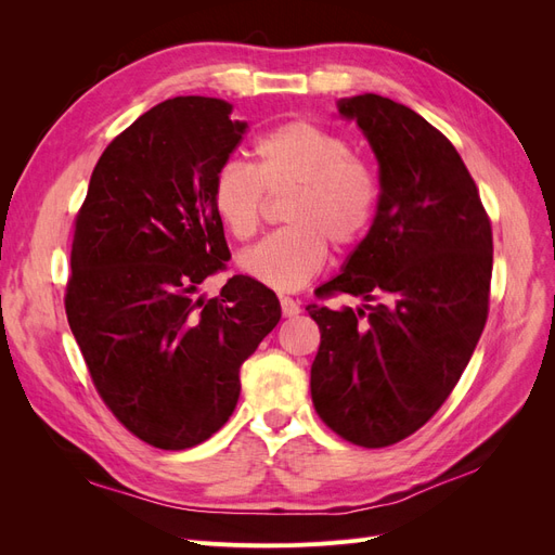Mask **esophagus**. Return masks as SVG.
<instances>
[{"instance_id":"34e87169","label":"esophagus","mask_w":555,"mask_h":555,"mask_svg":"<svg viewBox=\"0 0 555 555\" xmlns=\"http://www.w3.org/2000/svg\"><path fill=\"white\" fill-rule=\"evenodd\" d=\"M280 308L284 317H296L300 312V304L289 296H280Z\"/></svg>"}]
</instances>
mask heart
Returning <instances> with one entry per match:
<instances>
[{
	"label": "heart",
	"mask_w": 555,
	"mask_h": 555,
	"mask_svg": "<svg viewBox=\"0 0 555 555\" xmlns=\"http://www.w3.org/2000/svg\"><path fill=\"white\" fill-rule=\"evenodd\" d=\"M255 169L224 162L212 176L210 201L224 229L247 243L259 233L268 194L292 192L284 227L243 255L247 275L278 292H296L322 271L328 243L349 249L375 220L379 182L363 157L331 129L292 120L255 143Z\"/></svg>",
	"instance_id": "heart-1"
}]
</instances>
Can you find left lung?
Listing matches in <instances>:
<instances>
[{
	"label": "left lung",
	"mask_w": 555,
	"mask_h": 555,
	"mask_svg": "<svg viewBox=\"0 0 555 555\" xmlns=\"http://www.w3.org/2000/svg\"><path fill=\"white\" fill-rule=\"evenodd\" d=\"M338 111L371 143L382 192L367 236L317 289L365 306H308L322 333L310 391L333 433L379 449L422 428L461 379L489 317L493 233L442 131L379 94L343 99Z\"/></svg>",
	"instance_id": "1"
}]
</instances>
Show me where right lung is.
Instances as JSON below:
<instances>
[{
  "instance_id": "right-lung-1",
  "label": "right lung",
  "mask_w": 555,
  "mask_h": 555,
  "mask_svg": "<svg viewBox=\"0 0 555 555\" xmlns=\"http://www.w3.org/2000/svg\"><path fill=\"white\" fill-rule=\"evenodd\" d=\"M231 111L176 96L143 113L99 157L76 215L66 319L106 408L157 449L229 422L243 361L280 322L278 296L247 275L194 298L231 257L210 201L247 129Z\"/></svg>"
}]
</instances>
